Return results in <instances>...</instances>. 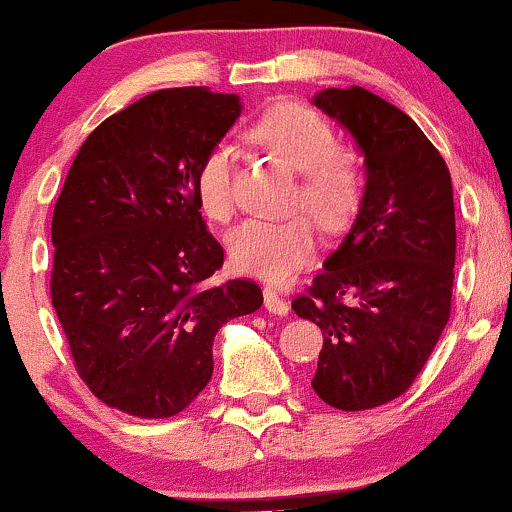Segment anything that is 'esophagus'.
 Segmentation results:
<instances>
[{"instance_id":"34e87169","label":"esophagus","mask_w":512,"mask_h":512,"mask_svg":"<svg viewBox=\"0 0 512 512\" xmlns=\"http://www.w3.org/2000/svg\"><path fill=\"white\" fill-rule=\"evenodd\" d=\"M264 310L272 312V315H288V310H291V305H288V300L283 298V295L276 291V288L267 286L264 288Z\"/></svg>"}]
</instances>
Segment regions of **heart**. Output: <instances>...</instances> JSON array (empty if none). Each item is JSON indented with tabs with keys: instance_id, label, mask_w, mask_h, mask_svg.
Segmentation results:
<instances>
[{
	"instance_id": "b5f03b06",
	"label": "heart",
	"mask_w": 512,
	"mask_h": 512,
	"mask_svg": "<svg viewBox=\"0 0 512 512\" xmlns=\"http://www.w3.org/2000/svg\"><path fill=\"white\" fill-rule=\"evenodd\" d=\"M252 140L300 171L295 205L307 207L326 231H338L355 217L365 195L360 159L338 150V133L326 116L303 104H279L250 128ZM236 152L229 143L207 150L195 171L200 209L214 221H229ZM240 272L267 281H286L317 250V229L307 214L281 219H248L226 238Z\"/></svg>"
}]
</instances>
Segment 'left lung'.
<instances>
[{
    "mask_svg": "<svg viewBox=\"0 0 512 512\" xmlns=\"http://www.w3.org/2000/svg\"><path fill=\"white\" fill-rule=\"evenodd\" d=\"M312 104L353 135L365 195L293 310L324 331L317 396L338 410H369L410 389L451 317V174L420 126L374 92L326 88Z\"/></svg>",
    "mask_w": 512,
    "mask_h": 512,
    "instance_id": "left-lung-1",
    "label": "left lung"
}]
</instances>
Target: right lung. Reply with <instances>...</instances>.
Here are the masks:
<instances>
[{
	"mask_svg": "<svg viewBox=\"0 0 512 512\" xmlns=\"http://www.w3.org/2000/svg\"><path fill=\"white\" fill-rule=\"evenodd\" d=\"M240 97L169 88L109 116L80 145L52 217V305L80 379L145 420L186 410L212 379V343L260 310L255 281L214 283L195 171Z\"/></svg>",
	"mask_w": 512,
	"mask_h": 512,
	"instance_id": "1",
	"label": "right lung"
}]
</instances>
